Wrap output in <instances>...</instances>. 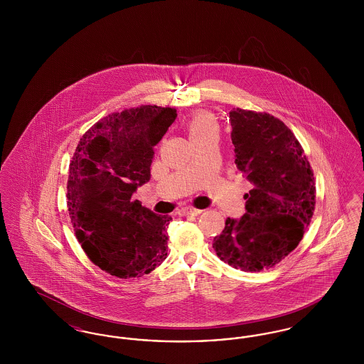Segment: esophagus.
I'll return each instance as SVG.
<instances>
[{
    "label": "esophagus",
    "instance_id": "1",
    "mask_svg": "<svg viewBox=\"0 0 364 364\" xmlns=\"http://www.w3.org/2000/svg\"><path fill=\"white\" fill-rule=\"evenodd\" d=\"M202 213V210L200 208H183L181 211H180V214L181 215H199Z\"/></svg>",
    "mask_w": 364,
    "mask_h": 364
}]
</instances>
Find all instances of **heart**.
I'll list each match as a JSON object with an SVG mask.
<instances>
[{"mask_svg":"<svg viewBox=\"0 0 364 364\" xmlns=\"http://www.w3.org/2000/svg\"><path fill=\"white\" fill-rule=\"evenodd\" d=\"M191 140L195 139L218 138L220 127L215 119L208 112H198L187 122Z\"/></svg>","mask_w":364,"mask_h":364,"instance_id":"obj_1","label":"heart"}]
</instances>
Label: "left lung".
Wrapping results in <instances>:
<instances>
[{
    "label": "left lung",
    "instance_id": "left-lung-1",
    "mask_svg": "<svg viewBox=\"0 0 364 364\" xmlns=\"http://www.w3.org/2000/svg\"><path fill=\"white\" fill-rule=\"evenodd\" d=\"M229 122L235 164L254 188L244 195L245 214L226 218L213 248L235 269L260 272L303 239L315 208L314 173L294 132L277 117L236 107Z\"/></svg>",
    "mask_w": 364,
    "mask_h": 364
}]
</instances>
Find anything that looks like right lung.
Returning <instances> with one entry per match:
<instances>
[{"label": "right lung", "instance_id": "1", "mask_svg": "<svg viewBox=\"0 0 364 364\" xmlns=\"http://www.w3.org/2000/svg\"><path fill=\"white\" fill-rule=\"evenodd\" d=\"M176 117V109L156 105L109 114L72 156L70 223L88 259L110 276L141 277L166 259L172 217L154 214L132 195L150 180L154 146Z\"/></svg>", "mask_w": 364, "mask_h": 364}]
</instances>
